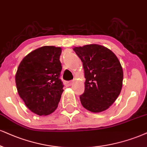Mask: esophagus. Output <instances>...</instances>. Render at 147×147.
Instances as JSON below:
<instances>
[{
    "label": "esophagus",
    "mask_w": 147,
    "mask_h": 147,
    "mask_svg": "<svg viewBox=\"0 0 147 147\" xmlns=\"http://www.w3.org/2000/svg\"><path fill=\"white\" fill-rule=\"evenodd\" d=\"M74 81L73 80H69V81H66V82H65V86H69L71 85L72 84V83H73Z\"/></svg>",
    "instance_id": "1"
}]
</instances>
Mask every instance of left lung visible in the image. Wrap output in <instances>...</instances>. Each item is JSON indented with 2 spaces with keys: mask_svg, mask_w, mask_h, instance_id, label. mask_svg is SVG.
Here are the masks:
<instances>
[{
  "mask_svg": "<svg viewBox=\"0 0 147 147\" xmlns=\"http://www.w3.org/2000/svg\"><path fill=\"white\" fill-rule=\"evenodd\" d=\"M74 50L83 63L84 92L80 96L84 108L93 112L108 109L121 93L123 79L122 67L117 56L97 44L76 47Z\"/></svg>",
  "mask_w": 147,
  "mask_h": 147,
  "instance_id": "obj_1",
  "label": "left lung"
}]
</instances>
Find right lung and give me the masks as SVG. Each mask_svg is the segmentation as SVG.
Here are the masks:
<instances>
[{
  "label": "right lung",
  "instance_id": "right-lung-1",
  "mask_svg": "<svg viewBox=\"0 0 147 147\" xmlns=\"http://www.w3.org/2000/svg\"><path fill=\"white\" fill-rule=\"evenodd\" d=\"M61 54L59 47H41L26 56L18 66V94L27 108L39 116L48 115L57 109L63 92Z\"/></svg>",
  "mask_w": 147,
  "mask_h": 147
}]
</instances>
